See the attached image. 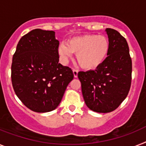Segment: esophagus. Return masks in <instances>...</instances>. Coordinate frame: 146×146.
Instances as JSON below:
<instances>
[{"label":"esophagus","instance_id":"esophagus-1","mask_svg":"<svg viewBox=\"0 0 146 146\" xmlns=\"http://www.w3.org/2000/svg\"><path fill=\"white\" fill-rule=\"evenodd\" d=\"M73 76H74V77H75V78H76V77L78 76V70H77L73 69Z\"/></svg>","mask_w":146,"mask_h":146}]
</instances>
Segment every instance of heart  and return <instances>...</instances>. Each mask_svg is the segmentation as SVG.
Here are the masks:
<instances>
[{
    "mask_svg": "<svg viewBox=\"0 0 146 146\" xmlns=\"http://www.w3.org/2000/svg\"><path fill=\"white\" fill-rule=\"evenodd\" d=\"M110 46V41L105 35L87 34L71 38L67 44H60L58 53L62 60L67 61L73 52L82 68L91 70L103 64L109 54Z\"/></svg>",
    "mask_w": 146,
    "mask_h": 146,
    "instance_id": "1",
    "label": "heart"
}]
</instances>
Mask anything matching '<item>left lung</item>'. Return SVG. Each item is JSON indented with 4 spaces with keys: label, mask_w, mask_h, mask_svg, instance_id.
I'll list each match as a JSON object with an SVG mask.
<instances>
[{
    "label": "left lung",
    "mask_w": 146,
    "mask_h": 146,
    "mask_svg": "<svg viewBox=\"0 0 146 146\" xmlns=\"http://www.w3.org/2000/svg\"><path fill=\"white\" fill-rule=\"evenodd\" d=\"M105 31L111 44L107 58L94 70L78 73L84 102L97 113L117 109L128 96L131 83L132 62L128 43L117 30L107 28Z\"/></svg>",
    "instance_id": "8db88e82"
}]
</instances>
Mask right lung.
I'll return each instance as SVG.
<instances>
[{"instance_id":"obj_1","label":"right lung","mask_w":146,"mask_h":146,"mask_svg":"<svg viewBox=\"0 0 146 146\" xmlns=\"http://www.w3.org/2000/svg\"><path fill=\"white\" fill-rule=\"evenodd\" d=\"M54 31L35 29L17 45L11 67L15 93L26 107L45 113L58 107L73 79L69 67L60 63Z\"/></svg>"}]
</instances>
